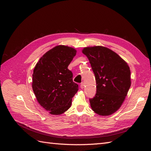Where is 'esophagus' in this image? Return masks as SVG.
Instances as JSON below:
<instances>
[{"instance_id": "obj_1", "label": "esophagus", "mask_w": 151, "mask_h": 151, "mask_svg": "<svg viewBox=\"0 0 151 151\" xmlns=\"http://www.w3.org/2000/svg\"><path fill=\"white\" fill-rule=\"evenodd\" d=\"M81 89H84V83H82L81 84Z\"/></svg>"}]
</instances>
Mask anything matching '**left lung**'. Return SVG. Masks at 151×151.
Returning a JSON list of instances; mask_svg holds the SVG:
<instances>
[{"instance_id":"8db88e82","label":"left lung","mask_w":151,"mask_h":151,"mask_svg":"<svg viewBox=\"0 0 151 151\" xmlns=\"http://www.w3.org/2000/svg\"><path fill=\"white\" fill-rule=\"evenodd\" d=\"M83 53L89 59L96 82V93L89 99L91 106L98 115H111L120 108L130 89V68L106 47H86Z\"/></svg>"}]
</instances>
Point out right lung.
Wrapping results in <instances>:
<instances>
[{"label":"right lung","mask_w":151,"mask_h":151,"mask_svg":"<svg viewBox=\"0 0 151 151\" xmlns=\"http://www.w3.org/2000/svg\"><path fill=\"white\" fill-rule=\"evenodd\" d=\"M76 54L75 49L58 45L45 53L33 70V92L41 106L52 115L66 111L78 91L68 69Z\"/></svg>","instance_id":"right-lung-1"}]
</instances>
